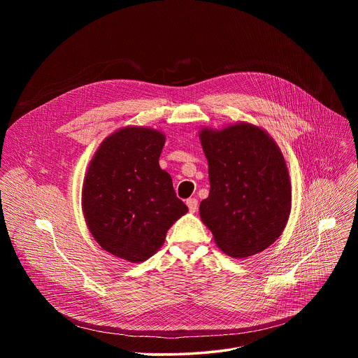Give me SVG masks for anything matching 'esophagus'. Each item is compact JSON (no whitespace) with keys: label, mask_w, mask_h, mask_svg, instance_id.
I'll list each match as a JSON object with an SVG mask.
<instances>
[{"label":"esophagus","mask_w":358,"mask_h":358,"mask_svg":"<svg viewBox=\"0 0 358 358\" xmlns=\"http://www.w3.org/2000/svg\"><path fill=\"white\" fill-rule=\"evenodd\" d=\"M187 207L189 213H195L198 210V199L196 198H188L187 199Z\"/></svg>","instance_id":"obj_1"}]
</instances>
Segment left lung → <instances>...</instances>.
<instances>
[{"label":"left lung","mask_w":358,"mask_h":358,"mask_svg":"<svg viewBox=\"0 0 358 358\" xmlns=\"http://www.w3.org/2000/svg\"><path fill=\"white\" fill-rule=\"evenodd\" d=\"M199 138L211 184L208 198L199 203L202 222L229 257L265 250L283 232L292 206L279 147L262 129L245 123L203 129Z\"/></svg>","instance_id":"1"}]
</instances>
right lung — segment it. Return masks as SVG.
I'll return each mask as SVG.
<instances>
[{"label": "right lung", "instance_id": "add662e5", "mask_svg": "<svg viewBox=\"0 0 358 358\" xmlns=\"http://www.w3.org/2000/svg\"><path fill=\"white\" fill-rule=\"evenodd\" d=\"M166 137L147 127H124L100 144L83 184L86 224L96 242L133 264L163 245L170 227L188 211L171 176L160 169Z\"/></svg>", "mask_w": 358, "mask_h": 358}]
</instances>
